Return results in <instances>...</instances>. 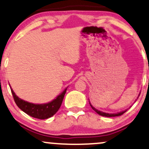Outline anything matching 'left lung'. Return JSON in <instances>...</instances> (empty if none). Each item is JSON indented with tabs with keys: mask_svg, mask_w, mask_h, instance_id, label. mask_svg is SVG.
<instances>
[{
	"mask_svg": "<svg viewBox=\"0 0 149 149\" xmlns=\"http://www.w3.org/2000/svg\"><path fill=\"white\" fill-rule=\"evenodd\" d=\"M90 104V103H89ZM90 106L92 107V108L94 110L95 112H96V113H98L99 115H101V116H107V117H113V116H121L122 115L123 113H125V112H126L127 110H125V111H123V112H118V113L116 114H108V113H105V112H101V111L96 110V108H94V107L92 106V105L90 104Z\"/></svg>",
	"mask_w": 149,
	"mask_h": 149,
	"instance_id": "1",
	"label": "left lung"
}]
</instances>
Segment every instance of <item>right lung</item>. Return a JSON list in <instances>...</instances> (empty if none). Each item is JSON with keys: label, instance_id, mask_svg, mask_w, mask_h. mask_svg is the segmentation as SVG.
<instances>
[{"label": "right lung", "instance_id": "add662e5", "mask_svg": "<svg viewBox=\"0 0 149 149\" xmlns=\"http://www.w3.org/2000/svg\"><path fill=\"white\" fill-rule=\"evenodd\" d=\"M11 92L13 96L14 102L21 110L28 115L37 118L39 119H46L51 117L58 111L62 105V101L67 89H65L53 101L46 104H34L23 101L19 98L11 88Z\"/></svg>", "mask_w": 149, "mask_h": 149}]
</instances>
